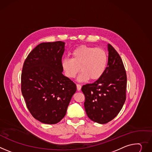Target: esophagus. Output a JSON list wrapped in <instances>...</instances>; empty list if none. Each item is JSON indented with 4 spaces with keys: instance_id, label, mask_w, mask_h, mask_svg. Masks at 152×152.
I'll return each instance as SVG.
<instances>
[{
    "instance_id": "obj_1",
    "label": "esophagus",
    "mask_w": 152,
    "mask_h": 152,
    "mask_svg": "<svg viewBox=\"0 0 152 152\" xmlns=\"http://www.w3.org/2000/svg\"><path fill=\"white\" fill-rule=\"evenodd\" d=\"M76 87L77 91H80L81 90V86L80 84H76Z\"/></svg>"
}]
</instances>
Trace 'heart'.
<instances>
[{
	"label": "heart",
	"mask_w": 152,
	"mask_h": 152,
	"mask_svg": "<svg viewBox=\"0 0 152 152\" xmlns=\"http://www.w3.org/2000/svg\"><path fill=\"white\" fill-rule=\"evenodd\" d=\"M71 59L64 58L61 66L65 76L73 79L80 70L77 77L79 82L99 79L104 73L107 65V54L102 48L80 45L71 53Z\"/></svg>",
	"instance_id": "b5f03b06"
}]
</instances>
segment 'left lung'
<instances>
[{
	"label": "left lung",
	"mask_w": 152,
	"mask_h": 152,
	"mask_svg": "<svg viewBox=\"0 0 152 152\" xmlns=\"http://www.w3.org/2000/svg\"><path fill=\"white\" fill-rule=\"evenodd\" d=\"M107 66L103 75L92 84L82 86L84 107L88 117L104 124L113 119L126 99L127 75L122 61L115 49L107 45Z\"/></svg>",
	"instance_id": "1"
}]
</instances>
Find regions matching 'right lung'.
<instances>
[{"label": "right lung", "instance_id": "1", "mask_svg": "<svg viewBox=\"0 0 152 152\" xmlns=\"http://www.w3.org/2000/svg\"><path fill=\"white\" fill-rule=\"evenodd\" d=\"M65 43H41L25 59L21 91L26 107L39 121L55 124L65 116L76 86L65 76L61 66Z\"/></svg>", "mask_w": 152, "mask_h": 152}]
</instances>
